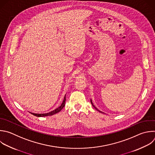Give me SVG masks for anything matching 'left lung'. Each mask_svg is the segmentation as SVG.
Masks as SVG:
<instances>
[{"mask_svg":"<svg viewBox=\"0 0 155 155\" xmlns=\"http://www.w3.org/2000/svg\"><path fill=\"white\" fill-rule=\"evenodd\" d=\"M91 104H92V105L93 106V107H94V108H95V109H96V110H97V111H98L99 112H100V113H102L101 111H99L98 110H97V108H96V107H95V106H94V105H93V104H92V100H91Z\"/></svg>","mask_w":155,"mask_h":155,"instance_id":"left-lung-1","label":"left lung"}]
</instances>
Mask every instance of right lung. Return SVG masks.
Masks as SVG:
<instances>
[{
  "mask_svg": "<svg viewBox=\"0 0 155 155\" xmlns=\"http://www.w3.org/2000/svg\"><path fill=\"white\" fill-rule=\"evenodd\" d=\"M65 102H66V95L64 98V100H63V101L62 103V104L60 107H59L58 108H57V109H55V110L51 111L50 113H45V114H35V113H31L33 115L36 116V117H45V116H51L53 114H55L58 112H60L64 107L65 105Z\"/></svg>",
  "mask_w": 155,
  "mask_h": 155,
  "instance_id": "obj_1",
  "label": "right lung"
}]
</instances>
